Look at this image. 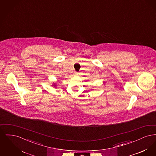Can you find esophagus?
I'll use <instances>...</instances> for the list:
<instances>
[{"mask_svg":"<svg viewBox=\"0 0 156 156\" xmlns=\"http://www.w3.org/2000/svg\"><path fill=\"white\" fill-rule=\"evenodd\" d=\"M74 75H78V73H76V72H75Z\"/></svg>","mask_w":156,"mask_h":156,"instance_id":"obj_1","label":"esophagus"}]
</instances>
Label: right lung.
Listing matches in <instances>:
<instances>
[{"mask_svg": "<svg viewBox=\"0 0 156 156\" xmlns=\"http://www.w3.org/2000/svg\"><path fill=\"white\" fill-rule=\"evenodd\" d=\"M54 83V84H52V85H53V86H54V87H57V85H55V83Z\"/></svg>", "mask_w": 156, "mask_h": 156, "instance_id": "add662e5", "label": "right lung"}]
</instances>
